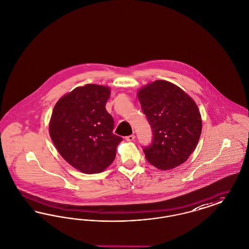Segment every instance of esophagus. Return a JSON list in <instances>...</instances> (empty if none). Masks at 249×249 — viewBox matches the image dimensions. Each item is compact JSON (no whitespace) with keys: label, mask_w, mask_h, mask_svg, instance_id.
<instances>
[{"label":"esophagus","mask_w":249,"mask_h":249,"mask_svg":"<svg viewBox=\"0 0 249 249\" xmlns=\"http://www.w3.org/2000/svg\"><path fill=\"white\" fill-rule=\"evenodd\" d=\"M125 140L127 141H133L135 140V135H130V136H127V137H125Z\"/></svg>","instance_id":"obj_1"}]
</instances>
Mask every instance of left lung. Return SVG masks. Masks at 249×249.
<instances>
[{"label":"left lung","instance_id":"1","mask_svg":"<svg viewBox=\"0 0 249 249\" xmlns=\"http://www.w3.org/2000/svg\"><path fill=\"white\" fill-rule=\"evenodd\" d=\"M138 96L152 132V143L143 148L147 161L162 170L180 165L195 151L202 132L194 99L162 80L141 88Z\"/></svg>","mask_w":249,"mask_h":249}]
</instances>
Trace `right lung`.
I'll list each match as a JSON object with an SVG mask.
<instances>
[{
  "label": "right lung",
  "instance_id": "1",
  "mask_svg": "<svg viewBox=\"0 0 249 249\" xmlns=\"http://www.w3.org/2000/svg\"><path fill=\"white\" fill-rule=\"evenodd\" d=\"M109 96L108 87L87 85L61 97L53 109L50 137L60 155L83 173L107 168L123 141L112 133L114 120L105 108Z\"/></svg>",
  "mask_w": 249,
  "mask_h": 249
}]
</instances>
